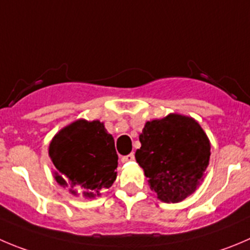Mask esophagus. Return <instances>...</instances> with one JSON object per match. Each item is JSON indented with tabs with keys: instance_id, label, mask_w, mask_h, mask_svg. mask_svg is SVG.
I'll list each match as a JSON object with an SVG mask.
<instances>
[{
	"instance_id": "esophagus-1",
	"label": "esophagus",
	"mask_w": 250,
	"mask_h": 250,
	"mask_svg": "<svg viewBox=\"0 0 250 250\" xmlns=\"http://www.w3.org/2000/svg\"><path fill=\"white\" fill-rule=\"evenodd\" d=\"M134 159H135V154L130 153V154H127V156H124L123 158H121V162L127 163V162H131V161H134Z\"/></svg>"
}]
</instances>
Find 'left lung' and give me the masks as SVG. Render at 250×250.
Returning <instances> with one entry per match:
<instances>
[{
    "label": "left lung",
    "instance_id": "obj_1",
    "mask_svg": "<svg viewBox=\"0 0 250 250\" xmlns=\"http://www.w3.org/2000/svg\"><path fill=\"white\" fill-rule=\"evenodd\" d=\"M135 153L152 191L163 203H180L204 180L211 144L195 119L169 114L147 121Z\"/></svg>",
    "mask_w": 250,
    "mask_h": 250
}]
</instances>
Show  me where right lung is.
Here are the masks:
<instances>
[{"label": "right lung", "mask_w": 250, "mask_h": 250, "mask_svg": "<svg viewBox=\"0 0 250 250\" xmlns=\"http://www.w3.org/2000/svg\"><path fill=\"white\" fill-rule=\"evenodd\" d=\"M54 178L72 195L93 199L116 179L115 144L99 120L80 119L61 129L49 146Z\"/></svg>", "instance_id": "1"}]
</instances>
